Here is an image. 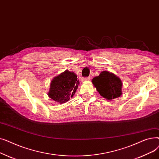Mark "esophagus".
<instances>
[{
    "mask_svg": "<svg viewBox=\"0 0 159 159\" xmlns=\"http://www.w3.org/2000/svg\"><path fill=\"white\" fill-rule=\"evenodd\" d=\"M89 80V77H86V78H82L81 81L82 82H85V81H88Z\"/></svg>",
    "mask_w": 159,
    "mask_h": 159,
    "instance_id": "1",
    "label": "esophagus"
}]
</instances>
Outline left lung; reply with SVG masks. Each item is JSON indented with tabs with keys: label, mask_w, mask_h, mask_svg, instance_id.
<instances>
[{
	"label": "left lung",
	"mask_w": 159,
	"mask_h": 159,
	"mask_svg": "<svg viewBox=\"0 0 159 159\" xmlns=\"http://www.w3.org/2000/svg\"><path fill=\"white\" fill-rule=\"evenodd\" d=\"M92 83L99 94L108 101L119 98L122 94V82L111 72L102 71L92 79Z\"/></svg>",
	"instance_id": "8db88e82"
}]
</instances>
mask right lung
Segmentation results:
<instances>
[{
	"label": "right lung",
	"mask_w": 159,
	"mask_h": 159,
	"mask_svg": "<svg viewBox=\"0 0 159 159\" xmlns=\"http://www.w3.org/2000/svg\"><path fill=\"white\" fill-rule=\"evenodd\" d=\"M79 84L77 75L66 70L52 80L48 95L56 102L66 103L73 97Z\"/></svg>",
	"instance_id": "obj_1"
}]
</instances>
